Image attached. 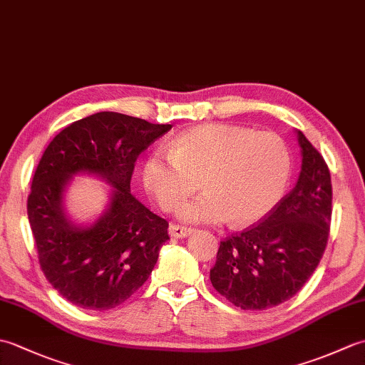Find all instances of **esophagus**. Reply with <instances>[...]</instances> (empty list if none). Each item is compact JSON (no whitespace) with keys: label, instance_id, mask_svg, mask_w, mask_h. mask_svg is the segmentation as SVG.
Returning <instances> with one entry per match:
<instances>
[{"label":"esophagus","instance_id":"1","mask_svg":"<svg viewBox=\"0 0 365 365\" xmlns=\"http://www.w3.org/2000/svg\"><path fill=\"white\" fill-rule=\"evenodd\" d=\"M192 232H195V229L178 226V224H170V226H169V235L174 237V238H185V237L191 235Z\"/></svg>","mask_w":365,"mask_h":365}]
</instances>
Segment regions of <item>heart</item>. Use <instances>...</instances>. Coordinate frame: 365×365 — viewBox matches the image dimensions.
<instances>
[{
  "instance_id": "obj_1",
  "label": "heart",
  "mask_w": 365,
  "mask_h": 365,
  "mask_svg": "<svg viewBox=\"0 0 365 365\" xmlns=\"http://www.w3.org/2000/svg\"><path fill=\"white\" fill-rule=\"evenodd\" d=\"M145 190L173 212L199 188L204 196L180 207L192 222L251 226L281 202L292 177V153L271 131L205 123L175 136L169 152L153 150L143 163Z\"/></svg>"
}]
</instances>
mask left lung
I'll use <instances>...</instances> for the list:
<instances>
[{
	"mask_svg": "<svg viewBox=\"0 0 365 365\" xmlns=\"http://www.w3.org/2000/svg\"><path fill=\"white\" fill-rule=\"evenodd\" d=\"M301 173L267 218L224 238L210 269L215 290L245 311H263L294 297L327 250L332 187L327 161L298 131Z\"/></svg>",
	"mask_w": 365,
	"mask_h": 365,
	"instance_id": "1",
	"label": "left lung"
}]
</instances>
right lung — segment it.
<instances>
[{"label": "right lung", "instance_id": "right-lung-1", "mask_svg": "<svg viewBox=\"0 0 365 365\" xmlns=\"http://www.w3.org/2000/svg\"><path fill=\"white\" fill-rule=\"evenodd\" d=\"M173 128L102 111L66 127L46 147L31 183L28 220L45 277L61 297L91 311L128 299L147 279L169 224L130 192L139 153ZM78 172L113 187L108 210L89 228L66 218L62 195Z\"/></svg>", "mask_w": 365, "mask_h": 365}]
</instances>
